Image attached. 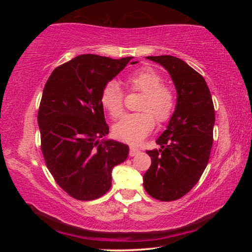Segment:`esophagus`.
<instances>
[{"instance_id": "34e87169", "label": "esophagus", "mask_w": 252, "mask_h": 252, "mask_svg": "<svg viewBox=\"0 0 252 252\" xmlns=\"http://www.w3.org/2000/svg\"><path fill=\"white\" fill-rule=\"evenodd\" d=\"M139 152H140V150H139L138 148H134V147H131V148H130V156H131V157L136 156Z\"/></svg>"}]
</instances>
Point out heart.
<instances>
[{"label": "heart", "mask_w": 252, "mask_h": 252, "mask_svg": "<svg viewBox=\"0 0 252 252\" xmlns=\"http://www.w3.org/2000/svg\"><path fill=\"white\" fill-rule=\"evenodd\" d=\"M163 78L157 70L143 66L132 71L125 83L132 92L142 93L139 110L142 112L129 114L114 126V135L122 141L139 143L155 129L156 120L165 122L176 108V94L170 85L162 82ZM100 101L112 118H120L125 111V91L117 81L111 80L102 89Z\"/></svg>", "instance_id": "b5f03b06"}]
</instances>
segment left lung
Returning <instances> with one entry per match:
<instances>
[{
	"mask_svg": "<svg viewBox=\"0 0 252 252\" xmlns=\"http://www.w3.org/2000/svg\"><path fill=\"white\" fill-rule=\"evenodd\" d=\"M164 67L177 90L176 110L167 130L149 150L151 165L143 176V187L152 198L173 201L197 185L206 169L213 141L215 108L203 76L172 55L147 57Z\"/></svg>",
	"mask_w": 252,
	"mask_h": 252,
	"instance_id": "left-lung-1",
	"label": "left lung"
}]
</instances>
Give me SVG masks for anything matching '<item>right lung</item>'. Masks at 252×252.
Wrapping results in <instances>:
<instances>
[{"instance_id":"1","label":"right lung","mask_w":252,"mask_h":252,"mask_svg":"<svg viewBox=\"0 0 252 252\" xmlns=\"http://www.w3.org/2000/svg\"><path fill=\"white\" fill-rule=\"evenodd\" d=\"M131 59L79 55L55 67L44 85L37 113L41 150L54 180L76 200L108 192L112 169L129 155L125 143L100 141L109 133L100 95Z\"/></svg>"}]
</instances>
